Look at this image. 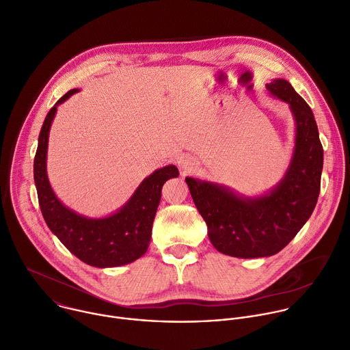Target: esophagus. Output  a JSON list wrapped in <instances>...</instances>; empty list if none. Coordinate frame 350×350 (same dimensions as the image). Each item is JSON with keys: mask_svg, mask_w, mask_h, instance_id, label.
<instances>
[{"mask_svg": "<svg viewBox=\"0 0 350 350\" xmlns=\"http://www.w3.org/2000/svg\"><path fill=\"white\" fill-rule=\"evenodd\" d=\"M197 163H196V160H193V159H183L182 161H180V168L183 170V172L185 174H190V172H194L196 170H197Z\"/></svg>", "mask_w": 350, "mask_h": 350, "instance_id": "1", "label": "esophagus"}]
</instances>
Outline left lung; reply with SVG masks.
Here are the masks:
<instances>
[{
	"label": "left lung",
	"mask_w": 350,
	"mask_h": 350,
	"mask_svg": "<svg viewBox=\"0 0 350 350\" xmlns=\"http://www.w3.org/2000/svg\"><path fill=\"white\" fill-rule=\"evenodd\" d=\"M265 88L288 104L295 122L294 150L282 180L262 196L245 197L224 185L186 178L212 245L239 258L280 252L310 217L320 193L323 146L312 109L284 79Z\"/></svg>",
	"instance_id": "1"
}]
</instances>
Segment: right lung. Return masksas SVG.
I'll return each mask as SVG.
<instances>
[{
	"instance_id": "obj_1",
	"label": "right lung",
	"mask_w": 350,
	"mask_h": 350,
	"mask_svg": "<svg viewBox=\"0 0 350 350\" xmlns=\"http://www.w3.org/2000/svg\"><path fill=\"white\" fill-rule=\"evenodd\" d=\"M78 92V89L70 90L55 104L40 133L34 159V182L41 212L51 231L83 262L97 268L126 265L146 253L163 185L171 178H178L179 171L175 165L156 170L141 182L119 211L105 217H86L67 208L57 198L48 179V141L57 107Z\"/></svg>"
}]
</instances>
